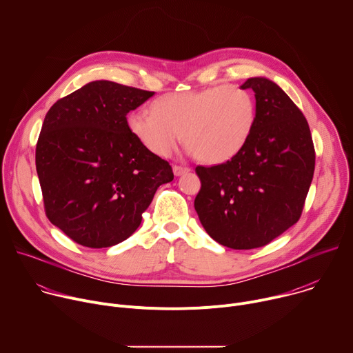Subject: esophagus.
Here are the masks:
<instances>
[{
  "mask_svg": "<svg viewBox=\"0 0 353 353\" xmlns=\"http://www.w3.org/2000/svg\"><path fill=\"white\" fill-rule=\"evenodd\" d=\"M187 172H190V168L177 166V165L173 166V173H174V176H181V174H184V173H187Z\"/></svg>",
  "mask_w": 353,
  "mask_h": 353,
  "instance_id": "1",
  "label": "esophagus"
}]
</instances>
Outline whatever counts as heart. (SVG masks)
<instances>
[{
    "mask_svg": "<svg viewBox=\"0 0 353 353\" xmlns=\"http://www.w3.org/2000/svg\"><path fill=\"white\" fill-rule=\"evenodd\" d=\"M152 113L131 112L127 127L150 154L169 157L180 139L188 152L211 165L233 159L257 123L256 97L237 85L169 93L157 99Z\"/></svg>",
    "mask_w": 353,
    "mask_h": 353,
    "instance_id": "obj_1",
    "label": "heart"
}]
</instances>
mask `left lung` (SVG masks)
<instances>
[{
	"label": "left lung",
	"mask_w": 353,
	"mask_h": 353,
	"mask_svg": "<svg viewBox=\"0 0 353 353\" xmlns=\"http://www.w3.org/2000/svg\"><path fill=\"white\" fill-rule=\"evenodd\" d=\"M257 123L233 159L196 166L201 190L194 207L201 225L219 244L251 250L293 226L305 207L316 165L306 117L271 79L248 78Z\"/></svg>",
	"instance_id": "8db88e82"
}]
</instances>
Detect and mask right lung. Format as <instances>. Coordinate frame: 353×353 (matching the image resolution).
Here are the masks:
<instances>
[{"mask_svg":"<svg viewBox=\"0 0 353 353\" xmlns=\"http://www.w3.org/2000/svg\"><path fill=\"white\" fill-rule=\"evenodd\" d=\"M155 92L93 81L57 100L36 145V170L48 221L75 243L112 247L141 225L169 162L128 131L127 114Z\"/></svg>","mask_w":353,"mask_h":353,"instance_id":"1","label":"right lung"}]
</instances>
